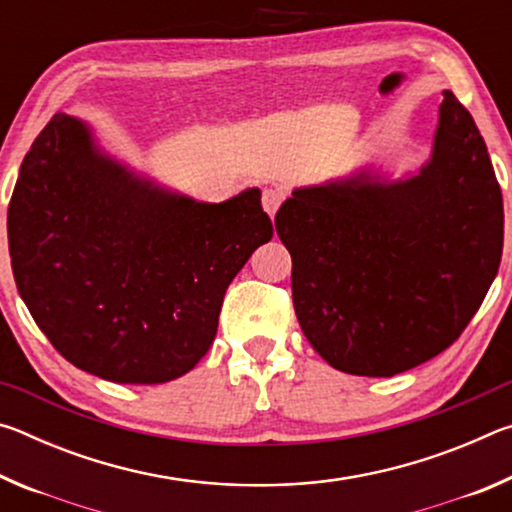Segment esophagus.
<instances>
[{
	"label": "esophagus",
	"instance_id": "34e87169",
	"mask_svg": "<svg viewBox=\"0 0 512 512\" xmlns=\"http://www.w3.org/2000/svg\"><path fill=\"white\" fill-rule=\"evenodd\" d=\"M284 198H287V189L284 187H268L264 189L262 194V205L268 216H275V212L280 210V205L284 203Z\"/></svg>",
	"mask_w": 512,
	"mask_h": 512
}]
</instances>
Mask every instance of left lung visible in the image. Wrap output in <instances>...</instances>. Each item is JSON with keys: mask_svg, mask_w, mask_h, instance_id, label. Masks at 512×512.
<instances>
[{"mask_svg": "<svg viewBox=\"0 0 512 512\" xmlns=\"http://www.w3.org/2000/svg\"><path fill=\"white\" fill-rule=\"evenodd\" d=\"M298 323L329 366L393 377L447 350L499 271L504 201L474 119L445 90L431 160L397 183L302 187L275 214Z\"/></svg>", "mask_w": 512, "mask_h": 512, "instance_id": "left-lung-1", "label": "left lung"}]
</instances>
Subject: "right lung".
Masks as SVG:
<instances>
[{
  "label": "right lung",
  "instance_id": "obj_1",
  "mask_svg": "<svg viewBox=\"0 0 512 512\" xmlns=\"http://www.w3.org/2000/svg\"><path fill=\"white\" fill-rule=\"evenodd\" d=\"M273 237L262 192L198 203L101 153L58 112L8 203L17 291L51 345L90 375L164 384L201 361L225 289Z\"/></svg>",
  "mask_w": 512,
  "mask_h": 512
}]
</instances>
